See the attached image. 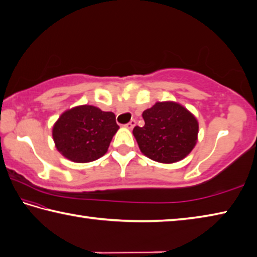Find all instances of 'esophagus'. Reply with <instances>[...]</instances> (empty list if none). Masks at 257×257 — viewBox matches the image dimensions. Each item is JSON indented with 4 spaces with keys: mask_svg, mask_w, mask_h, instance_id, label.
I'll list each match as a JSON object with an SVG mask.
<instances>
[{
    "mask_svg": "<svg viewBox=\"0 0 257 257\" xmlns=\"http://www.w3.org/2000/svg\"><path fill=\"white\" fill-rule=\"evenodd\" d=\"M136 124H137V121H136V119H131V120H130V121H128V123H127V124H125L124 126H125V127H127V128H130V130H132V128L134 127V126H136Z\"/></svg>",
    "mask_w": 257,
    "mask_h": 257,
    "instance_id": "obj_1",
    "label": "esophagus"
}]
</instances>
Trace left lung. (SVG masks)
I'll use <instances>...</instances> for the list:
<instances>
[{
    "label": "left lung",
    "instance_id": "8db88e82",
    "mask_svg": "<svg viewBox=\"0 0 257 257\" xmlns=\"http://www.w3.org/2000/svg\"><path fill=\"white\" fill-rule=\"evenodd\" d=\"M145 125L133 134L139 148L155 161L172 164L182 160L194 148L199 124L186 108L176 102H157L143 111Z\"/></svg>",
    "mask_w": 257,
    "mask_h": 257
}]
</instances>
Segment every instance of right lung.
<instances>
[{"label": "right lung", "instance_id": "right-lung-1", "mask_svg": "<svg viewBox=\"0 0 257 257\" xmlns=\"http://www.w3.org/2000/svg\"><path fill=\"white\" fill-rule=\"evenodd\" d=\"M119 126L114 112L79 106L63 112L53 127L57 150L74 163H89L106 154Z\"/></svg>", "mask_w": 257, "mask_h": 257}]
</instances>
